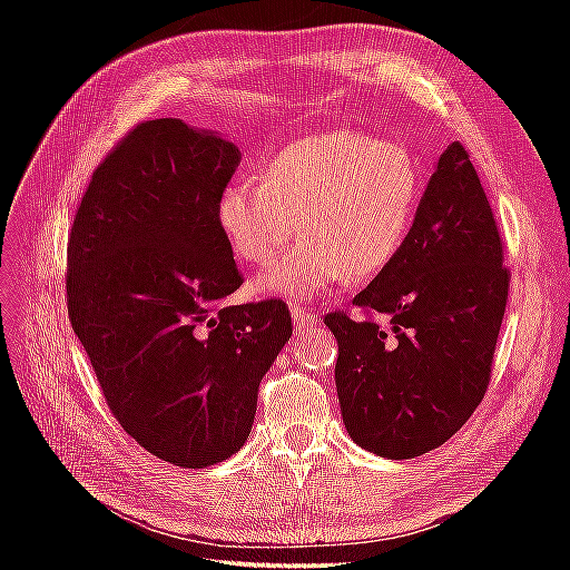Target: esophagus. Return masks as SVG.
Returning <instances> with one entry per match:
<instances>
[{"mask_svg": "<svg viewBox=\"0 0 570 570\" xmlns=\"http://www.w3.org/2000/svg\"><path fill=\"white\" fill-rule=\"evenodd\" d=\"M292 318H294L296 331H308V328H313V325L318 323L316 313H311L304 306H296V304L292 306Z\"/></svg>", "mask_w": 570, "mask_h": 570, "instance_id": "34e87169", "label": "esophagus"}]
</instances>
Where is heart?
Segmentation results:
<instances>
[{
    "label": "heart",
    "instance_id": "obj_1",
    "mask_svg": "<svg viewBox=\"0 0 570 570\" xmlns=\"http://www.w3.org/2000/svg\"><path fill=\"white\" fill-rule=\"evenodd\" d=\"M419 198L414 156L343 129L278 149L259 180H229L217 198V225L235 257L254 266L269 264L301 227L304 239L254 288L306 301L345 276L382 274L404 247Z\"/></svg>",
    "mask_w": 570,
    "mask_h": 570
}]
</instances>
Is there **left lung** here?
<instances>
[{
    "label": "left lung",
    "mask_w": 570,
    "mask_h": 570,
    "mask_svg": "<svg viewBox=\"0 0 570 570\" xmlns=\"http://www.w3.org/2000/svg\"><path fill=\"white\" fill-rule=\"evenodd\" d=\"M507 288L492 208L453 141L435 161L404 247L353 301L386 323L325 316L350 439L406 460L460 431L488 390Z\"/></svg>",
    "instance_id": "left-lung-1"
}]
</instances>
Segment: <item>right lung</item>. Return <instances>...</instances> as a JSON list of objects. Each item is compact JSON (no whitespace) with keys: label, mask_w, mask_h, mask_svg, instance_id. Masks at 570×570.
Wrapping results in <instances>:
<instances>
[{"label":"right lung","mask_w":570,"mask_h":570,"mask_svg":"<svg viewBox=\"0 0 570 570\" xmlns=\"http://www.w3.org/2000/svg\"><path fill=\"white\" fill-rule=\"evenodd\" d=\"M242 154L217 131L151 119L92 174L68 239V316L107 406L156 458L223 463L292 337L284 301L227 306L242 276L217 198Z\"/></svg>","instance_id":"add662e5"}]
</instances>
